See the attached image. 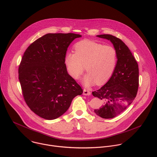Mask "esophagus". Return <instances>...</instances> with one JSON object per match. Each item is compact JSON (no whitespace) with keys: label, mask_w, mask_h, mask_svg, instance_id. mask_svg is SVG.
<instances>
[{"label":"esophagus","mask_w":157,"mask_h":157,"mask_svg":"<svg viewBox=\"0 0 157 157\" xmlns=\"http://www.w3.org/2000/svg\"><path fill=\"white\" fill-rule=\"evenodd\" d=\"M91 94V92L86 89H84L83 90V95H90Z\"/></svg>","instance_id":"1"}]
</instances>
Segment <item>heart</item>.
Instances as JSON below:
<instances>
[{
	"mask_svg": "<svg viewBox=\"0 0 157 157\" xmlns=\"http://www.w3.org/2000/svg\"><path fill=\"white\" fill-rule=\"evenodd\" d=\"M117 53L111 44H105L84 40L75 46V53L68 52L64 63L68 74L78 79L85 68L88 73L83 78V83L90 86L106 82L113 74L117 65Z\"/></svg>",
	"mask_w": 157,
	"mask_h": 157,
	"instance_id": "heart-1",
	"label": "heart"
}]
</instances>
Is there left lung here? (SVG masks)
<instances>
[{"label":"left lung","instance_id":"obj_1","mask_svg":"<svg viewBox=\"0 0 157 157\" xmlns=\"http://www.w3.org/2000/svg\"><path fill=\"white\" fill-rule=\"evenodd\" d=\"M113 44L117 53L116 69L109 80L92 95L101 100V108L94 112L104 119L119 115L133 101L139 86L138 64L128 46L119 38L109 34L97 35Z\"/></svg>","mask_w":157,"mask_h":157}]
</instances>
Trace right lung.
<instances>
[{"label": "right lung", "mask_w": 157, "mask_h": 157, "mask_svg": "<svg viewBox=\"0 0 157 157\" xmlns=\"http://www.w3.org/2000/svg\"><path fill=\"white\" fill-rule=\"evenodd\" d=\"M79 34L47 33L25 50L18 68L24 99L29 108L46 120L63 114L83 91L64 63L67 48Z\"/></svg>", "instance_id": "obj_1"}]
</instances>
